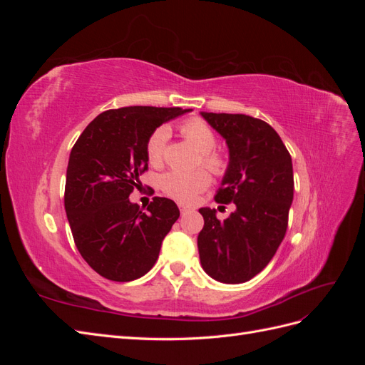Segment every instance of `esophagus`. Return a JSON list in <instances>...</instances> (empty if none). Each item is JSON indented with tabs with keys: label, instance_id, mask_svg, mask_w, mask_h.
<instances>
[{
	"label": "esophagus",
	"instance_id": "1",
	"mask_svg": "<svg viewBox=\"0 0 365 365\" xmlns=\"http://www.w3.org/2000/svg\"><path fill=\"white\" fill-rule=\"evenodd\" d=\"M190 207H185V205H180V212H181V215H187L190 212Z\"/></svg>",
	"mask_w": 365,
	"mask_h": 365
}]
</instances>
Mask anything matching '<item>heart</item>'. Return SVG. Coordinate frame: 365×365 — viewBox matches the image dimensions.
Returning <instances> with one entry per match:
<instances>
[{
    "label": "heart",
    "mask_w": 365,
    "mask_h": 365,
    "mask_svg": "<svg viewBox=\"0 0 365 365\" xmlns=\"http://www.w3.org/2000/svg\"><path fill=\"white\" fill-rule=\"evenodd\" d=\"M181 135L190 141L197 152H201V164L216 175L224 173L227 161L213 149L216 148V135L204 120L190 118L180 126ZM169 140V130L164 126L152 132L146 143V155L152 165H160L164 160L165 143ZM210 175L204 169L193 172L170 170L164 173L160 180L163 192L178 202H192L197 193L207 189Z\"/></svg>",
    "instance_id": "b5f03b06"
}]
</instances>
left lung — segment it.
Returning <instances> with one entry per match:
<instances>
[{
	"label": "left lung",
	"instance_id": "obj_1",
	"mask_svg": "<svg viewBox=\"0 0 365 365\" xmlns=\"http://www.w3.org/2000/svg\"><path fill=\"white\" fill-rule=\"evenodd\" d=\"M201 115L225 138L230 152L215 200L236 204V212L224 220L215 208H200L201 264L220 283H244L267 267L286 235L294 197L292 160L267 121L245 114Z\"/></svg>",
	"mask_w": 365,
	"mask_h": 365
}]
</instances>
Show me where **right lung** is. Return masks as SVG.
<instances>
[{"mask_svg": "<svg viewBox=\"0 0 365 365\" xmlns=\"http://www.w3.org/2000/svg\"><path fill=\"white\" fill-rule=\"evenodd\" d=\"M189 111L155 106L109 109L85 128L73 146L65 212L81 256L102 277L130 282L155 264L180 210L172 200L155 196L143 212L129 195L148 170L146 143L152 132Z\"/></svg>", "mask_w": 365, "mask_h": 365, "instance_id": "1", "label": "right lung"}]
</instances>
